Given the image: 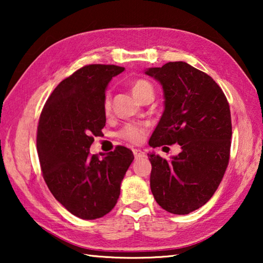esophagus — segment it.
<instances>
[{
  "mask_svg": "<svg viewBox=\"0 0 263 263\" xmlns=\"http://www.w3.org/2000/svg\"><path fill=\"white\" fill-rule=\"evenodd\" d=\"M133 154H135V158L138 159V158H144L145 157V153L142 152V151L140 149H133Z\"/></svg>",
  "mask_w": 263,
  "mask_h": 263,
  "instance_id": "1",
  "label": "esophagus"
}]
</instances>
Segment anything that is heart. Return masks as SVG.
<instances>
[{
  "instance_id": "b5f03b06",
  "label": "heart",
  "mask_w": 263,
  "mask_h": 263,
  "mask_svg": "<svg viewBox=\"0 0 263 263\" xmlns=\"http://www.w3.org/2000/svg\"><path fill=\"white\" fill-rule=\"evenodd\" d=\"M131 90L138 100L144 101L147 96H153L154 90L153 86L146 80H135L131 83ZM103 109L105 114H109L111 110V97L110 95H105L103 101ZM146 135V127L139 125V124H126L121 131H119V137L123 138L133 144H140L144 140Z\"/></svg>"
}]
</instances>
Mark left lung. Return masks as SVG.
Instances as JSON below:
<instances>
[{
    "mask_svg": "<svg viewBox=\"0 0 263 263\" xmlns=\"http://www.w3.org/2000/svg\"><path fill=\"white\" fill-rule=\"evenodd\" d=\"M161 83L164 111L149 139L151 147L179 144L181 153L166 160L147 154L155 201L174 215H188L215 194L230 160L232 123L228 99L211 77L183 61L145 70Z\"/></svg>",
    "mask_w": 263,
    "mask_h": 263,
    "instance_id": "left-lung-1",
    "label": "left lung"
}]
</instances>
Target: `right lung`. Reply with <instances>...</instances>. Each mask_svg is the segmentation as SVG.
<instances>
[{"mask_svg": "<svg viewBox=\"0 0 263 263\" xmlns=\"http://www.w3.org/2000/svg\"><path fill=\"white\" fill-rule=\"evenodd\" d=\"M124 67L87 65L58 84L39 117L37 152L43 177L55 199L81 219L112 210L133 153L124 146L100 158L89 148L105 126L103 101Z\"/></svg>", "mask_w": 263, "mask_h": 263, "instance_id": "obj_1", "label": "right lung"}]
</instances>
